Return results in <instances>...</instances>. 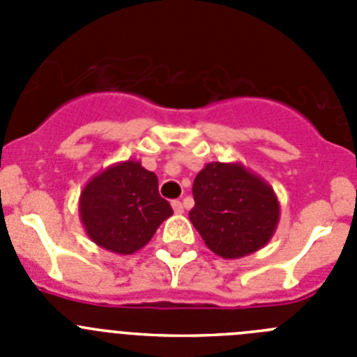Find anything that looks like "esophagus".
<instances>
[{
    "mask_svg": "<svg viewBox=\"0 0 357 357\" xmlns=\"http://www.w3.org/2000/svg\"><path fill=\"white\" fill-rule=\"evenodd\" d=\"M172 207H173V213H175V214H182V213H184V206H182V202L173 200L172 202Z\"/></svg>",
    "mask_w": 357,
    "mask_h": 357,
    "instance_id": "1",
    "label": "esophagus"
}]
</instances>
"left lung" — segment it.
<instances>
[{"instance_id": "left-lung-1", "label": "left lung", "mask_w": 357, "mask_h": 357, "mask_svg": "<svg viewBox=\"0 0 357 357\" xmlns=\"http://www.w3.org/2000/svg\"><path fill=\"white\" fill-rule=\"evenodd\" d=\"M189 220L207 248L223 259L261 250L279 225L273 188L241 162H209L193 182Z\"/></svg>"}]
</instances>
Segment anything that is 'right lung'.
I'll use <instances>...</instances> for the list:
<instances>
[{
	"mask_svg": "<svg viewBox=\"0 0 357 357\" xmlns=\"http://www.w3.org/2000/svg\"><path fill=\"white\" fill-rule=\"evenodd\" d=\"M78 213L91 241L114 254L130 255L153 238L173 209L160 198L155 173L128 159L110 164L84 185Z\"/></svg>",
	"mask_w": 357,
	"mask_h": 357,
	"instance_id": "right-lung-1",
	"label": "right lung"
}]
</instances>
